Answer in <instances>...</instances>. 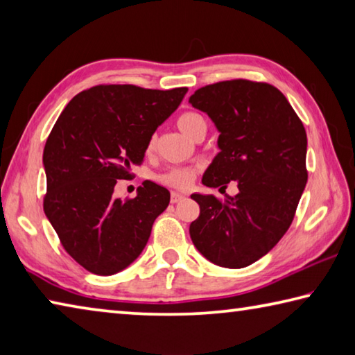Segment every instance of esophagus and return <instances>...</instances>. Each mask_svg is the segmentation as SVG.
<instances>
[{
	"instance_id": "34e87169",
	"label": "esophagus",
	"mask_w": 355,
	"mask_h": 355,
	"mask_svg": "<svg viewBox=\"0 0 355 355\" xmlns=\"http://www.w3.org/2000/svg\"><path fill=\"white\" fill-rule=\"evenodd\" d=\"M182 200H184V196L183 194H180V192H172V194H171V202L172 203H178V202H182Z\"/></svg>"
}]
</instances>
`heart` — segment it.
I'll return each mask as SVG.
<instances>
[{"mask_svg":"<svg viewBox=\"0 0 355 355\" xmlns=\"http://www.w3.org/2000/svg\"><path fill=\"white\" fill-rule=\"evenodd\" d=\"M200 125H207L205 120L197 112H183L182 116L177 119V127L184 136L191 137L192 131ZM155 147V139L148 142V150ZM197 177V169L196 167H177V169H171L159 177V182L167 186H172V188L177 189H186L189 188Z\"/></svg>","mask_w":355,"mask_h":355,"instance_id":"b5f03b06","label":"heart"}]
</instances>
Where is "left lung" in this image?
Returning a JSON list of instances; mask_svg holds the SVG:
<instances>
[{"mask_svg": "<svg viewBox=\"0 0 355 355\" xmlns=\"http://www.w3.org/2000/svg\"><path fill=\"white\" fill-rule=\"evenodd\" d=\"M189 103L208 114L219 131L208 188L238 184L235 197L192 194L200 214L189 225L200 254L222 268L260 260L285 235L307 184V133L285 95L268 83L230 80L208 84Z\"/></svg>", "mask_w": 355, "mask_h": 355, "instance_id": "8db88e82", "label": "left lung"}]
</instances>
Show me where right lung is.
Listing matches in <instances>:
<instances>
[{"instance_id":"right-lung-1","label":"right lung","mask_w":355,"mask_h":355,"mask_svg":"<svg viewBox=\"0 0 355 355\" xmlns=\"http://www.w3.org/2000/svg\"><path fill=\"white\" fill-rule=\"evenodd\" d=\"M186 92L100 84L75 95L56 120L44 148V211L65 252L89 272L130 266L169 205L171 192L148 180L135 199L114 197V186L142 163L156 128Z\"/></svg>"}]
</instances>
